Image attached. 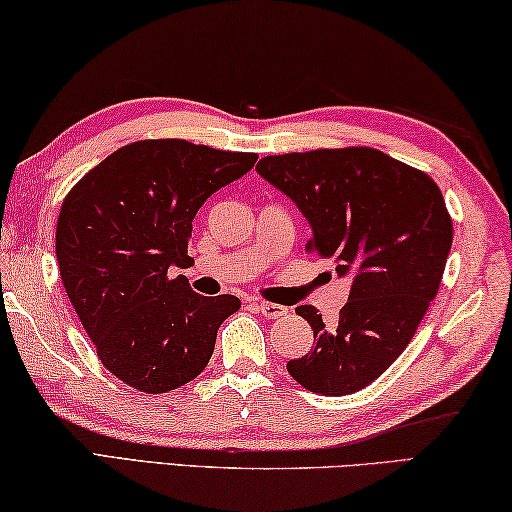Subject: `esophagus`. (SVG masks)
Returning a JSON list of instances; mask_svg holds the SVG:
<instances>
[{
    "mask_svg": "<svg viewBox=\"0 0 512 512\" xmlns=\"http://www.w3.org/2000/svg\"><path fill=\"white\" fill-rule=\"evenodd\" d=\"M254 306L267 317V320H276V317H281V315L288 313L286 306L272 304V301H254Z\"/></svg>",
    "mask_w": 512,
    "mask_h": 512,
    "instance_id": "esophagus-1",
    "label": "esophagus"
}]
</instances>
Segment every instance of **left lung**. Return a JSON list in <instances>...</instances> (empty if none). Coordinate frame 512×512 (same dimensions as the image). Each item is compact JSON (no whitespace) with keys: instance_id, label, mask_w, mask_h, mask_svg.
I'll use <instances>...</instances> for the list:
<instances>
[{"instance_id":"8db88e82","label":"left lung","mask_w":512,"mask_h":512,"mask_svg":"<svg viewBox=\"0 0 512 512\" xmlns=\"http://www.w3.org/2000/svg\"><path fill=\"white\" fill-rule=\"evenodd\" d=\"M256 170L311 222L306 251L354 276L335 326L297 308L315 342L288 372L324 397L363 390L401 356L438 295L454 240L438 183L372 147L265 156Z\"/></svg>"}]
</instances>
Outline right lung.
Listing matches in <instances>:
<instances>
[{
    "instance_id": "add662e5",
    "label": "right lung",
    "mask_w": 512,
    "mask_h": 512,
    "mask_svg": "<svg viewBox=\"0 0 512 512\" xmlns=\"http://www.w3.org/2000/svg\"><path fill=\"white\" fill-rule=\"evenodd\" d=\"M256 158L181 138L138 140L65 195L56 224L65 292L102 365L133 390L163 395L197 379L220 324L240 308L238 297H201L167 270L190 263L201 204Z\"/></svg>"
}]
</instances>
